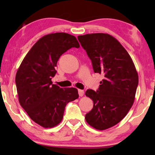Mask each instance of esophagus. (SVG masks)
<instances>
[{
  "mask_svg": "<svg viewBox=\"0 0 155 155\" xmlns=\"http://www.w3.org/2000/svg\"><path fill=\"white\" fill-rule=\"evenodd\" d=\"M84 90H78V94H79V96L80 97H82L84 95Z\"/></svg>",
  "mask_w": 155,
  "mask_h": 155,
  "instance_id": "1",
  "label": "esophagus"
}]
</instances>
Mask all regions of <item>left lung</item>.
<instances>
[{
    "label": "left lung",
    "mask_w": 155,
    "mask_h": 155,
    "mask_svg": "<svg viewBox=\"0 0 155 155\" xmlns=\"http://www.w3.org/2000/svg\"><path fill=\"white\" fill-rule=\"evenodd\" d=\"M78 39L92 61L94 73L104 77L97 92L86 91L94 105L85 120L95 129L106 130L118 124L132 107L138 75L130 55L111 35L87 34Z\"/></svg>",
    "instance_id": "8db88e82"
}]
</instances>
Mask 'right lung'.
<instances>
[{"label": "right lung", "mask_w": 155, "mask_h": 155, "mask_svg": "<svg viewBox=\"0 0 155 155\" xmlns=\"http://www.w3.org/2000/svg\"><path fill=\"white\" fill-rule=\"evenodd\" d=\"M79 48L74 36L64 32L45 35L38 40L23 59L15 76L21 107L36 124L45 128L56 126L65 107L78 99L76 88H61L52 84L57 62L70 48Z\"/></svg>", "instance_id": "right-lung-1"}]
</instances>
